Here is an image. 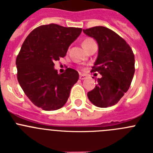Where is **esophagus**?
<instances>
[{
    "label": "esophagus",
    "mask_w": 153,
    "mask_h": 153,
    "mask_svg": "<svg viewBox=\"0 0 153 153\" xmlns=\"http://www.w3.org/2000/svg\"><path fill=\"white\" fill-rule=\"evenodd\" d=\"M86 74H79V79H82V80H83V79H86Z\"/></svg>",
    "instance_id": "obj_1"
}]
</instances>
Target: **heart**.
Masks as SVG:
<instances>
[{
  "mask_svg": "<svg viewBox=\"0 0 153 153\" xmlns=\"http://www.w3.org/2000/svg\"><path fill=\"white\" fill-rule=\"evenodd\" d=\"M93 41H94V40H93V39H91V38L84 39V40L83 41V47H85L86 45L90 44V43H92V42H93Z\"/></svg>",
  "mask_w": 153,
  "mask_h": 153,
  "instance_id": "b5f03b06",
  "label": "heart"
}]
</instances>
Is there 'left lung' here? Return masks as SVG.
Returning <instances> with one entry per match:
<instances>
[{"instance_id": "1", "label": "left lung", "mask_w": 153, "mask_h": 153, "mask_svg": "<svg viewBox=\"0 0 153 153\" xmlns=\"http://www.w3.org/2000/svg\"><path fill=\"white\" fill-rule=\"evenodd\" d=\"M98 44L97 60L92 72H99L95 88L88 92L90 102L101 108L112 106L120 101L130 86L135 73V58L131 47L114 31L102 26L83 30Z\"/></svg>"}]
</instances>
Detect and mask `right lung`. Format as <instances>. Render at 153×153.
<instances>
[{"label": "right lung", "instance_id": "add662e5", "mask_svg": "<svg viewBox=\"0 0 153 153\" xmlns=\"http://www.w3.org/2000/svg\"><path fill=\"white\" fill-rule=\"evenodd\" d=\"M81 28L64 27L57 24L35 28L25 39L16 59L17 80L30 100L46 111L65 105L70 90L79 79L72 68L58 74L54 61L64 57Z\"/></svg>", "mask_w": 153, "mask_h": 153}]
</instances>
